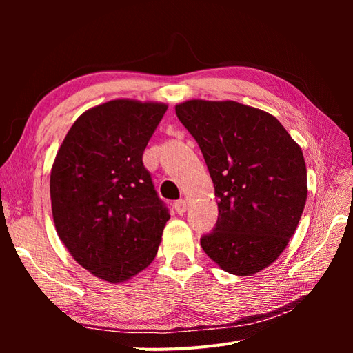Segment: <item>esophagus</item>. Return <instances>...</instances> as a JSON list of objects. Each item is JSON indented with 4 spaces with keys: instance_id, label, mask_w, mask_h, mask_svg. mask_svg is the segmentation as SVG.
Wrapping results in <instances>:
<instances>
[{
    "instance_id": "1",
    "label": "esophagus",
    "mask_w": 353,
    "mask_h": 353,
    "mask_svg": "<svg viewBox=\"0 0 353 353\" xmlns=\"http://www.w3.org/2000/svg\"><path fill=\"white\" fill-rule=\"evenodd\" d=\"M174 208H175V210H176L178 215H184V213H185V212H187V209H188V206H187V201H185L184 199H179V200H176V201H175V205H174Z\"/></svg>"
}]
</instances>
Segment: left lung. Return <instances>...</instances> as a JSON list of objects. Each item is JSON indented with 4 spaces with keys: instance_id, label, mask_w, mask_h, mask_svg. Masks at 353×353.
<instances>
[{
    "instance_id": "left-lung-1",
    "label": "left lung",
    "mask_w": 353,
    "mask_h": 353,
    "mask_svg": "<svg viewBox=\"0 0 353 353\" xmlns=\"http://www.w3.org/2000/svg\"><path fill=\"white\" fill-rule=\"evenodd\" d=\"M175 112L200 147L218 199L203 250L230 274L259 272L281 254L302 216L301 147L272 114L236 101L190 100Z\"/></svg>"
}]
</instances>
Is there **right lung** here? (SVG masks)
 I'll return each instance as SVG.
<instances>
[{
  "label": "right lung",
  "instance_id": "obj_1",
  "mask_svg": "<svg viewBox=\"0 0 353 353\" xmlns=\"http://www.w3.org/2000/svg\"><path fill=\"white\" fill-rule=\"evenodd\" d=\"M166 104L112 100L81 114L56 156L51 209L60 240L81 266L122 283L156 258L165 203L143 163Z\"/></svg>",
  "mask_w": 353,
  "mask_h": 353
}]
</instances>
